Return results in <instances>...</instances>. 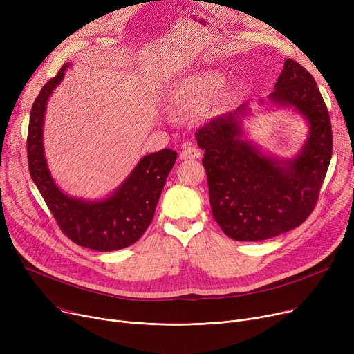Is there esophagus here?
<instances>
[{
    "label": "esophagus",
    "instance_id": "1",
    "mask_svg": "<svg viewBox=\"0 0 354 354\" xmlns=\"http://www.w3.org/2000/svg\"><path fill=\"white\" fill-rule=\"evenodd\" d=\"M201 158V151L194 146H187L180 152V159L187 160V159H199Z\"/></svg>",
    "mask_w": 354,
    "mask_h": 354
}]
</instances>
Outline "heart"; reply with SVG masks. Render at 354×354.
<instances>
[{"instance_id": "obj_1", "label": "heart", "mask_w": 354, "mask_h": 354, "mask_svg": "<svg viewBox=\"0 0 354 354\" xmlns=\"http://www.w3.org/2000/svg\"><path fill=\"white\" fill-rule=\"evenodd\" d=\"M225 77L219 73H205L183 80L174 93L175 111H189L211 100L224 87Z\"/></svg>"}]
</instances>
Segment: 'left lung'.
Segmentation results:
<instances>
[{"mask_svg": "<svg viewBox=\"0 0 354 354\" xmlns=\"http://www.w3.org/2000/svg\"><path fill=\"white\" fill-rule=\"evenodd\" d=\"M270 99L295 107L310 124L308 140L292 160L264 156L241 139L239 118L245 116V104L195 132L205 151L202 165L212 215L221 230L236 241H264L300 227L319 201L333 153L327 106L301 64L284 62Z\"/></svg>", "mask_w": 354, "mask_h": 354, "instance_id": "8db88e82", "label": "left lung"}]
</instances>
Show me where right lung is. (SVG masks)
<instances>
[{"label": "right lung", "instance_id": "obj_1", "mask_svg": "<svg viewBox=\"0 0 354 354\" xmlns=\"http://www.w3.org/2000/svg\"><path fill=\"white\" fill-rule=\"evenodd\" d=\"M70 63L62 66L35 97L28 123V171L59 228L73 243L95 251H116L135 244L155 215L156 203L167 175L176 162L172 149L147 155L122 187L107 199L87 202L63 194L54 183L43 151L46 103Z\"/></svg>", "mask_w": 354, "mask_h": 354}]
</instances>
